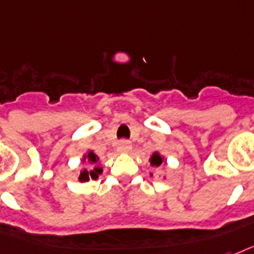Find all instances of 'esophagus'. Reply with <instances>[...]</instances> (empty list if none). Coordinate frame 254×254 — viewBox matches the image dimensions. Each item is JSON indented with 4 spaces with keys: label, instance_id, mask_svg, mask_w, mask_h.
Listing matches in <instances>:
<instances>
[{
    "label": "esophagus",
    "instance_id": "obj_1",
    "mask_svg": "<svg viewBox=\"0 0 254 254\" xmlns=\"http://www.w3.org/2000/svg\"><path fill=\"white\" fill-rule=\"evenodd\" d=\"M131 148H132V145H131V143H129L128 140H122L119 141V144H118V151H119V152H125V154H127V152L131 151Z\"/></svg>",
    "mask_w": 254,
    "mask_h": 254
}]
</instances>
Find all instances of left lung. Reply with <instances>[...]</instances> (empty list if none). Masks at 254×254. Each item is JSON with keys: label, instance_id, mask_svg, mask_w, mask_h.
<instances>
[{"label": "left lung", "instance_id": "left-lung-1", "mask_svg": "<svg viewBox=\"0 0 254 254\" xmlns=\"http://www.w3.org/2000/svg\"><path fill=\"white\" fill-rule=\"evenodd\" d=\"M163 160H164V158H163L162 155L159 154V152H154L152 156H151V159H149V163H151V166L152 167H160L162 166Z\"/></svg>", "mask_w": 254, "mask_h": 254}]
</instances>
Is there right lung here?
I'll use <instances>...</instances> for the list:
<instances>
[{
    "label": "right lung",
    "mask_w": 254,
    "mask_h": 254,
    "mask_svg": "<svg viewBox=\"0 0 254 254\" xmlns=\"http://www.w3.org/2000/svg\"><path fill=\"white\" fill-rule=\"evenodd\" d=\"M83 162L88 163L90 164V168H84L83 171H80L79 174V182H88L90 179L95 180L98 179L100 174H102V168L99 166V158L96 156L92 151H88L87 154L83 156Z\"/></svg>",
    "instance_id": "1"
}]
</instances>
